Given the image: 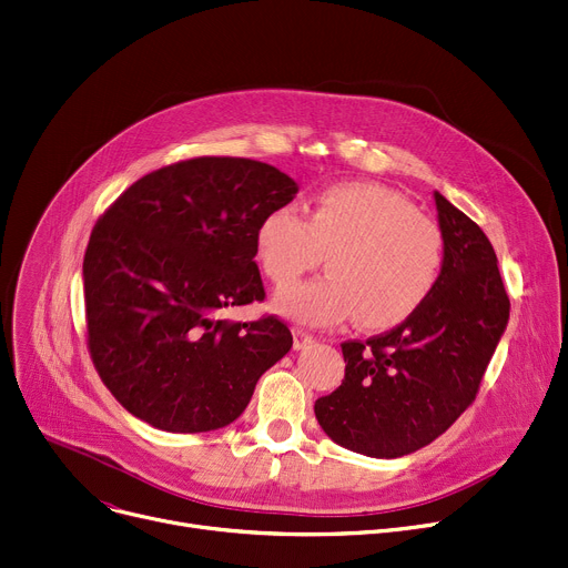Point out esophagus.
<instances>
[{
    "label": "esophagus",
    "mask_w": 568,
    "mask_h": 568,
    "mask_svg": "<svg viewBox=\"0 0 568 568\" xmlns=\"http://www.w3.org/2000/svg\"><path fill=\"white\" fill-rule=\"evenodd\" d=\"M292 335H294V349L298 352V349H306L308 345H313V335L308 333V331H304V328H292Z\"/></svg>",
    "instance_id": "1"
}]
</instances>
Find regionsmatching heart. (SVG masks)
<instances>
[{
	"label": "heart",
	"mask_w": 568,
	"mask_h": 568,
	"mask_svg": "<svg viewBox=\"0 0 568 568\" xmlns=\"http://www.w3.org/2000/svg\"><path fill=\"white\" fill-rule=\"evenodd\" d=\"M322 278L276 296V311L308 326H331L356 315L367 331L393 328L418 313L434 294L445 262L438 225L379 182H337L313 199L308 219L296 205L262 216L255 257L276 285L315 270Z\"/></svg>",
	"instance_id": "heart-1"
}]
</instances>
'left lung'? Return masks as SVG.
I'll return each mask as SVG.
<instances>
[{
    "mask_svg": "<svg viewBox=\"0 0 568 568\" xmlns=\"http://www.w3.org/2000/svg\"><path fill=\"white\" fill-rule=\"evenodd\" d=\"M434 201L445 242L434 294L397 328L345 343L343 386L315 402L324 434L365 457L410 455L455 423L509 322L494 246L443 194Z\"/></svg>",
    "mask_w": 568,
    "mask_h": 568,
    "instance_id": "1",
    "label": "left lung"
}]
</instances>
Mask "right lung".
<instances>
[{
	"mask_svg": "<svg viewBox=\"0 0 568 568\" xmlns=\"http://www.w3.org/2000/svg\"><path fill=\"white\" fill-rule=\"evenodd\" d=\"M296 192L276 166L199 158L143 175L95 223L84 255L89 349L134 418L173 434L221 429L292 349L276 317L216 315L264 298L257 223Z\"/></svg>",
	"mask_w": 568,
	"mask_h": 568,
	"instance_id": "obj_1",
	"label": "right lung"
}]
</instances>
